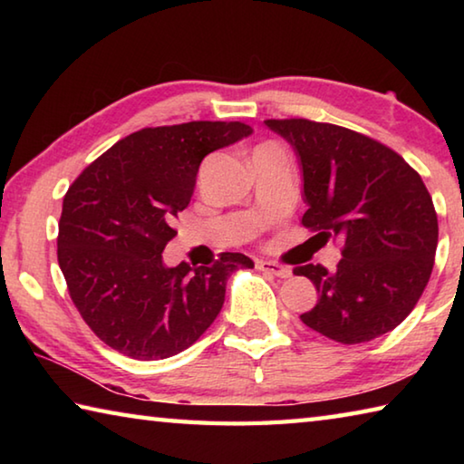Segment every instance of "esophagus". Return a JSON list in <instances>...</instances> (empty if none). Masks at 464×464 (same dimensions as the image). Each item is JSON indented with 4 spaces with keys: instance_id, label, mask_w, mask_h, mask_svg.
<instances>
[{
    "instance_id": "obj_1",
    "label": "esophagus",
    "mask_w": 464,
    "mask_h": 464,
    "mask_svg": "<svg viewBox=\"0 0 464 464\" xmlns=\"http://www.w3.org/2000/svg\"><path fill=\"white\" fill-rule=\"evenodd\" d=\"M257 270H264V272H268V274H272V276H278V278H290V274H293V270L286 268V266L276 264V262H268V260L257 262Z\"/></svg>"
}]
</instances>
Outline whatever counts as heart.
<instances>
[{
  "instance_id": "b5f03b06",
  "label": "heart",
  "mask_w": 464,
  "mask_h": 464,
  "mask_svg": "<svg viewBox=\"0 0 464 464\" xmlns=\"http://www.w3.org/2000/svg\"><path fill=\"white\" fill-rule=\"evenodd\" d=\"M266 145H272V143H266ZM260 147H264V145H260Z\"/></svg>"
}]
</instances>
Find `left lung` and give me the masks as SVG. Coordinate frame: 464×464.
Returning <instances> with one entry per match:
<instances>
[{
	"label": "left lung",
	"mask_w": 464,
	"mask_h": 464,
	"mask_svg": "<svg viewBox=\"0 0 464 464\" xmlns=\"http://www.w3.org/2000/svg\"><path fill=\"white\" fill-rule=\"evenodd\" d=\"M264 124L298 157L303 225L343 243L335 272L295 268L319 293L301 321L340 343L389 334L420 301L434 266L438 217L426 184L401 155L360 132L304 119Z\"/></svg>",
	"instance_id": "8db88e82"
}]
</instances>
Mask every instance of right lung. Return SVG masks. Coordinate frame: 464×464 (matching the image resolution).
<instances>
[{"mask_svg": "<svg viewBox=\"0 0 464 464\" xmlns=\"http://www.w3.org/2000/svg\"><path fill=\"white\" fill-rule=\"evenodd\" d=\"M243 122L196 121L132 132L63 198L57 256L69 295L102 342L137 360L176 356L225 303L227 278L254 268L243 254L213 266L163 264L174 218L190 204L200 161L251 135Z\"/></svg>", "mask_w": 464, "mask_h": 464, "instance_id": "1", "label": "right lung"}]
</instances>
